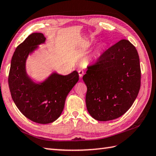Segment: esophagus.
Returning a JSON list of instances; mask_svg holds the SVG:
<instances>
[{
    "label": "esophagus",
    "mask_w": 156,
    "mask_h": 156,
    "mask_svg": "<svg viewBox=\"0 0 156 156\" xmlns=\"http://www.w3.org/2000/svg\"><path fill=\"white\" fill-rule=\"evenodd\" d=\"M78 73H79V77H83V74H84V71H83V70H81V69L79 70H78Z\"/></svg>",
    "instance_id": "esophagus-1"
}]
</instances>
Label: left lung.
I'll return each mask as SVG.
<instances>
[{
	"label": "left lung",
	"mask_w": 156,
	"mask_h": 156,
	"mask_svg": "<svg viewBox=\"0 0 156 156\" xmlns=\"http://www.w3.org/2000/svg\"><path fill=\"white\" fill-rule=\"evenodd\" d=\"M140 77L139 56L133 44L122 39L111 46L83 77L90 115L101 122L123 115L136 98Z\"/></svg>",
	"instance_id": "obj_1"
}]
</instances>
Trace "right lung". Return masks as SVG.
<instances>
[{
    "mask_svg": "<svg viewBox=\"0 0 156 156\" xmlns=\"http://www.w3.org/2000/svg\"><path fill=\"white\" fill-rule=\"evenodd\" d=\"M45 39L42 33H32L17 47L8 78L11 97L20 112L31 121L43 124L54 122L60 116L67 95L79 81L76 70L67 75L53 73L39 83L29 77L26 59Z\"/></svg>",
    "mask_w": 156,
    "mask_h": 156,
    "instance_id": "1",
    "label": "right lung"
}]
</instances>
